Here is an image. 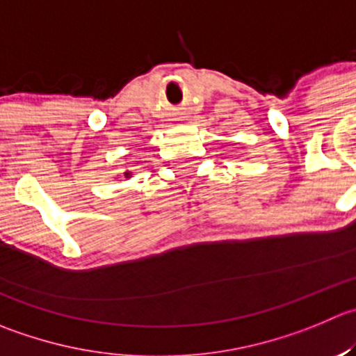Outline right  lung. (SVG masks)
<instances>
[{
    "label": "right lung",
    "mask_w": 356,
    "mask_h": 356,
    "mask_svg": "<svg viewBox=\"0 0 356 356\" xmlns=\"http://www.w3.org/2000/svg\"><path fill=\"white\" fill-rule=\"evenodd\" d=\"M125 175H130V174H129V172H127V174H125Z\"/></svg>",
    "instance_id": "1"
}]
</instances>
